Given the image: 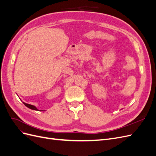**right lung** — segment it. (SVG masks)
Returning <instances> with one entry per match:
<instances>
[{
  "mask_svg": "<svg viewBox=\"0 0 156 156\" xmlns=\"http://www.w3.org/2000/svg\"><path fill=\"white\" fill-rule=\"evenodd\" d=\"M23 103H24V105H25V106H27L28 108H30V109L35 110V111H38V109H37V108L35 106H34V105H30V104H28V103H24V102H23Z\"/></svg>",
  "mask_w": 156,
  "mask_h": 156,
  "instance_id": "obj_1",
  "label": "right lung"
}]
</instances>
